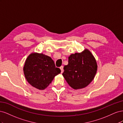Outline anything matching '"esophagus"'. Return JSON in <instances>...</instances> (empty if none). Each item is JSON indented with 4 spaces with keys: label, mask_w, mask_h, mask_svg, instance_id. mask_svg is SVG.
<instances>
[{
    "label": "esophagus",
    "mask_w": 123,
    "mask_h": 123,
    "mask_svg": "<svg viewBox=\"0 0 123 123\" xmlns=\"http://www.w3.org/2000/svg\"><path fill=\"white\" fill-rule=\"evenodd\" d=\"M60 69L61 70V73H62L63 72H64V67H63L62 66L61 67H60Z\"/></svg>",
    "instance_id": "1"
}]
</instances>
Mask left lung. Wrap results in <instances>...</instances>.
<instances>
[{
	"label": "left lung",
	"mask_w": 123,
	"mask_h": 123,
	"mask_svg": "<svg viewBox=\"0 0 123 123\" xmlns=\"http://www.w3.org/2000/svg\"><path fill=\"white\" fill-rule=\"evenodd\" d=\"M64 69L63 76L70 86L76 90L87 87L93 80L98 65L91 52L85 49L81 53L71 54Z\"/></svg>",
	"instance_id": "obj_1"
}]
</instances>
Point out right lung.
I'll list each match as a JSON object with an SVG mask.
<instances>
[{
    "instance_id": "1",
    "label": "right lung",
    "mask_w": 123,
    "mask_h": 123,
    "mask_svg": "<svg viewBox=\"0 0 123 123\" xmlns=\"http://www.w3.org/2000/svg\"><path fill=\"white\" fill-rule=\"evenodd\" d=\"M61 72L50 57L42 53L30 54L25 62L24 72L26 80L33 87L43 90Z\"/></svg>"
}]
</instances>
